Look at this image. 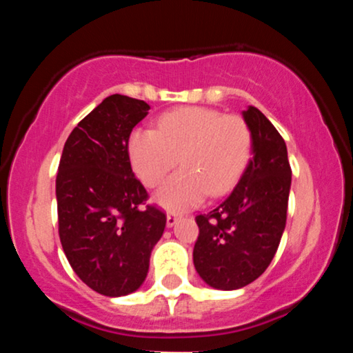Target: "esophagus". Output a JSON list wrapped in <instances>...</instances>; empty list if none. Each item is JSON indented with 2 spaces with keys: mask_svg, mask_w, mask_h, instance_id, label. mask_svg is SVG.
Segmentation results:
<instances>
[{
  "mask_svg": "<svg viewBox=\"0 0 353 353\" xmlns=\"http://www.w3.org/2000/svg\"><path fill=\"white\" fill-rule=\"evenodd\" d=\"M181 216L176 212H169L168 214V219H165V222H168V228H174V225L177 224V221H179Z\"/></svg>",
  "mask_w": 353,
  "mask_h": 353,
  "instance_id": "1",
  "label": "esophagus"
}]
</instances>
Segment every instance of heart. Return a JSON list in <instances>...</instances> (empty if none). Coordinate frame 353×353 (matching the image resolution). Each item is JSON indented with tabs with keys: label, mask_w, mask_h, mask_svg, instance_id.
<instances>
[{
	"label": "heart",
	"mask_w": 353,
	"mask_h": 353,
	"mask_svg": "<svg viewBox=\"0 0 353 353\" xmlns=\"http://www.w3.org/2000/svg\"><path fill=\"white\" fill-rule=\"evenodd\" d=\"M128 152L148 188H156L181 159L182 169L157 190L156 202L168 210H184L208 194L224 196L236 185L250 159L252 134L239 116L201 106L177 108L157 119V131L134 129Z\"/></svg>",
	"instance_id": "1"
}]
</instances>
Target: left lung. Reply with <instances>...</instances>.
<instances>
[{"instance_id": "obj_1", "label": "left lung", "mask_w": 353, "mask_h": 353, "mask_svg": "<svg viewBox=\"0 0 353 353\" xmlns=\"http://www.w3.org/2000/svg\"><path fill=\"white\" fill-rule=\"evenodd\" d=\"M252 134V157L232 192L196 217L194 267L208 285L236 290L261 277L285 229L290 171L287 145L257 108L242 112Z\"/></svg>"}]
</instances>
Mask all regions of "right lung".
<instances>
[{
    "label": "right lung",
    "mask_w": 353,
    "mask_h": 353,
    "mask_svg": "<svg viewBox=\"0 0 353 353\" xmlns=\"http://www.w3.org/2000/svg\"><path fill=\"white\" fill-rule=\"evenodd\" d=\"M149 104L108 96L72 129L56 176L59 239L76 275L108 297L132 294L145 281L165 214L145 205L128 141Z\"/></svg>",
    "instance_id": "add662e5"
}]
</instances>
